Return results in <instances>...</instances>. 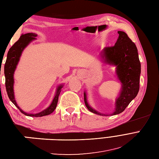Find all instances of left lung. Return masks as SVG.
Here are the masks:
<instances>
[{
	"instance_id": "8db88e82",
	"label": "left lung",
	"mask_w": 159,
	"mask_h": 159,
	"mask_svg": "<svg viewBox=\"0 0 159 159\" xmlns=\"http://www.w3.org/2000/svg\"><path fill=\"white\" fill-rule=\"evenodd\" d=\"M118 39L112 47L105 48L100 54L105 64L116 66V75L121 84L118 97L115 101L112 114H105L92 107L87 100L86 92H84V102L91 112L100 116L119 114L136 97L139 90L141 63L135 44L123 31H118Z\"/></svg>"
}]
</instances>
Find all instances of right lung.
Wrapping results in <instances>:
<instances>
[{"mask_svg":"<svg viewBox=\"0 0 159 159\" xmlns=\"http://www.w3.org/2000/svg\"><path fill=\"white\" fill-rule=\"evenodd\" d=\"M37 34L36 33H29L24 34H22L20 36L19 40L16 41L13 44V46L9 49L7 56L6 62L5 65L4 71L5 76V86L7 93L9 99L11 101L12 103L20 109V111L27 116H31V117H41V116H47L52 114L55 110L56 105L58 103V97L61 93V89L63 87V84H60L58 86L56 90L54 97L53 98L50 106L45 109L44 110L41 111L37 114H29V113L25 112L21 109L17 104V102L15 98V94H14V73L17 68V65L18 64L21 56L24 49L29 45L32 41L36 39Z\"/></svg>","mask_w":159,"mask_h":159,"instance_id":"right-lung-1","label":"right lung"}]
</instances>
